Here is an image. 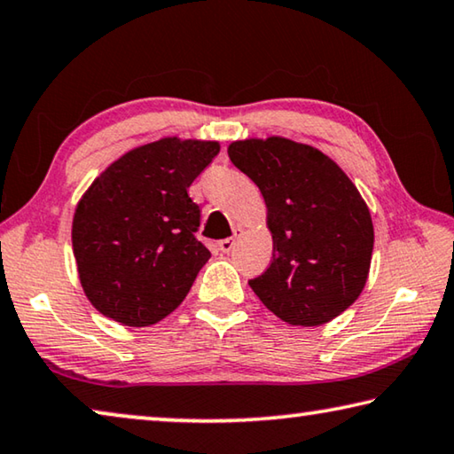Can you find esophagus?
I'll list each match as a JSON object with an SVG mask.
<instances>
[{
	"instance_id": "34e87169",
	"label": "esophagus",
	"mask_w": 454,
	"mask_h": 454,
	"mask_svg": "<svg viewBox=\"0 0 454 454\" xmlns=\"http://www.w3.org/2000/svg\"><path fill=\"white\" fill-rule=\"evenodd\" d=\"M241 233H243V229L237 227V229H235V237H227V239H221V241H219V249L223 251V254H229V251H231V249L235 247L237 237H239Z\"/></svg>"
}]
</instances>
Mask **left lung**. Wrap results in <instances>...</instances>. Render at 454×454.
<instances>
[{"label":"left lung","instance_id":"1","mask_svg":"<svg viewBox=\"0 0 454 454\" xmlns=\"http://www.w3.org/2000/svg\"><path fill=\"white\" fill-rule=\"evenodd\" d=\"M227 153L262 191L273 237V262L251 289L287 324L332 322L358 300L372 262V217L356 184L322 151L284 137L235 140Z\"/></svg>","mask_w":454,"mask_h":454}]
</instances>
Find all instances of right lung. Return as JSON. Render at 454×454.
I'll list each match as a JSON object with an SVG mask.
<instances>
[{
    "instance_id": "1",
    "label": "right lung",
    "mask_w": 454,
    "mask_h": 454,
    "mask_svg": "<svg viewBox=\"0 0 454 454\" xmlns=\"http://www.w3.org/2000/svg\"><path fill=\"white\" fill-rule=\"evenodd\" d=\"M215 140L167 137L114 160L82 195L72 247L82 289L118 324L145 328L187 297L209 249L187 189L219 154Z\"/></svg>"
}]
</instances>
